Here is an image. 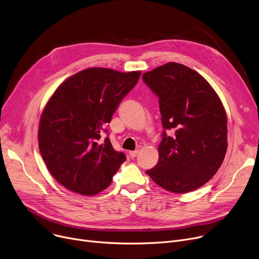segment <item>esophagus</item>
<instances>
[{
  "instance_id": "esophagus-1",
  "label": "esophagus",
  "mask_w": 259,
  "mask_h": 259,
  "mask_svg": "<svg viewBox=\"0 0 259 259\" xmlns=\"http://www.w3.org/2000/svg\"><path fill=\"white\" fill-rule=\"evenodd\" d=\"M138 153H139V150H135V151H130V152H129V154H130V157H131V158L137 157Z\"/></svg>"
}]
</instances>
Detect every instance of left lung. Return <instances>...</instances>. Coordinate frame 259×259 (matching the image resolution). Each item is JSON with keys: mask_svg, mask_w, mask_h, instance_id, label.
<instances>
[{"mask_svg": "<svg viewBox=\"0 0 259 259\" xmlns=\"http://www.w3.org/2000/svg\"><path fill=\"white\" fill-rule=\"evenodd\" d=\"M143 79L158 97L166 131L157 165L146 173L161 188L187 193L209 182L222 166L228 148L227 113L205 77L179 63L145 72Z\"/></svg>", "mask_w": 259, "mask_h": 259, "instance_id": "left-lung-1", "label": "left lung"}]
</instances>
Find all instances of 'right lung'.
Here are the masks:
<instances>
[{"label":"right lung","mask_w":259,"mask_h":259,"mask_svg":"<svg viewBox=\"0 0 259 259\" xmlns=\"http://www.w3.org/2000/svg\"><path fill=\"white\" fill-rule=\"evenodd\" d=\"M141 73L88 68L51 95L39 118L38 148L51 175L66 189L92 196L111 184L126 156L108 138L101 141V133Z\"/></svg>","instance_id":"obj_1"}]
</instances>
